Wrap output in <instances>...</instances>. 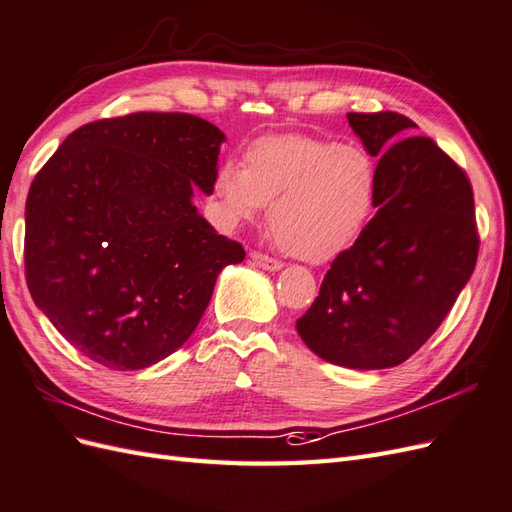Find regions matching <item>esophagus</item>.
Returning a JSON list of instances; mask_svg holds the SVG:
<instances>
[{"mask_svg": "<svg viewBox=\"0 0 512 512\" xmlns=\"http://www.w3.org/2000/svg\"><path fill=\"white\" fill-rule=\"evenodd\" d=\"M252 260H254V265H258L260 269H265V271H280L282 269L280 260L269 258L265 254H260V252H252Z\"/></svg>", "mask_w": 512, "mask_h": 512, "instance_id": "34e87169", "label": "esophagus"}]
</instances>
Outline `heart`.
Listing matches in <instances>:
<instances>
[{
  "mask_svg": "<svg viewBox=\"0 0 512 512\" xmlns=\"http://www.w3.org/2000/svg\"><path fill=\"white\" fill-rule=\"evenodd\" d=\"M380 173L360 145L308 134H271L249 145L245 165L221 162L213 195L230 226L256 219L271 204L269 223L286 252L326 263L350 249L376 208Z\"/></svg>",
  "mask_w": 512,
  "mask_h": 512,
  "instance_id": "b5f03b06",
  "label": "heart"
}]
</instances>
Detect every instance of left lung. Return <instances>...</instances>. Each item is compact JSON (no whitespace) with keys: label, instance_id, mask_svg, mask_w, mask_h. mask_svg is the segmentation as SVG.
I'll use <instances>...</instances> for the list:
<instances>
[{"label":"left lung","instance_id":"left-lung-1","mask_svg":"<svg viewBox=\"0 0 512 512\" xmlns=\"http://www.w3.org/2000/svg\"><path fill=\"white\" fill-rule=\"evenodd\" d=\"M378 160V213L336 256L295 328L310 352L347 369L404 363L441 326L478 258L476 213L463 169L397 112H350Z\"/></svg>","mask_w":512,"mask_h":512}]
</instances>
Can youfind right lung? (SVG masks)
I'll use <instances>...</instances> for the list:
<instances>
[{
    "instance_id": "add662e5",
    "label": "right lung",
    "mask_w": 512,
    "mask_h": 512,
    "mask_svg": "<svg viewBox=\"0 0 512 512\" xmlns=\"http://www.w3.org/2000/svg\"><path fill=\"white\" fill-rule=\"evenodd\" d=\"M217 126L184 112H134L71 132L26 202L34 304L95 363L134 371L186 343L223 267L245 249L199 215L213 195Z\"/></svg>"
}]
</instances>
